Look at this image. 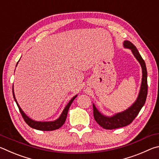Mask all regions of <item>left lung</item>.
Here are the masks:
<instances>
[{"label": "left lung", "instance_id": "8db88e82", "mask_svg": "<svg viewBox=\"0 0 159 159\" xmlns=\"http://www.w3.org/2000/svg\"><path fill=\"white\" fill-rule=\"evenodd\" d=\"M123 46L125 48L130 49L132 52L142 66V79L140 90L138 98L136 101L133 104V105L129 107L128 109L122 112L117 113L112 116H106L99 112L96 108L95 104L93 105V115L96 122L104 129L107 130H112L118 128H122L128 125L133 122V120L138 116L140 111L142 107L146 102L148 85H147V71L146 64L143 59L141 57L140 54L137 50L136 47L128 41L123 42Z\"/></svg>", "mask_w": 159, "mask_h": 159}]
</instances>
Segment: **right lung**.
Returning a JSON list of instances; mask_svg holds the SVG:
<instances>
[{
	"mask_svg": "<svg viewBox=\"0 0 159 159\" xmlns=\"http://www.w3.org/2000/svg\"><path fill=\"white\" fill-rule=\"evenodd\" d=\"M18 62L17 63V65ZM16 65V66H17ZM12 94H13V98L15 99V101L16 103H17V105L19 109H20V111L21 113V116L25 120V121L27 123V125L30 126L31 128L36 129V130H44V131H52L54 130H57V129H59L61 128V126L64 125V123H65L66 118L67 116V114H68V111L70 106L73 101L74 100V99L76 98L77 95H75L73 98H71V100L69 102V103L66 104V106L65 107V108L64 109L62 113L60 115V116L59 117L57 120H54V121H46V122H41V121H36V120H32L31 118L28 117L25 114V113L22 111V109H21V107L19 105L17 99L15 98V93H14V90H13V86H12Z\"/></svg>",
	"mask_w": 159,
	"mask_h": 159,
	"instance_id": "add662e5",
	"label": "right lung"
}]
</instances>
